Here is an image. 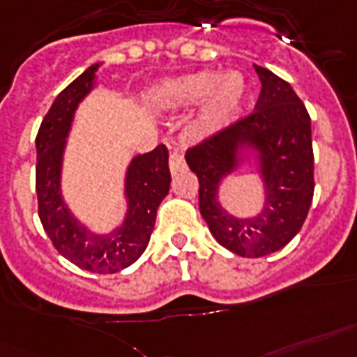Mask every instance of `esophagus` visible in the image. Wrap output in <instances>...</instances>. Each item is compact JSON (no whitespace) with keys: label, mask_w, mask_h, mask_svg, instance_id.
<instances>
[{"label":"esophagus","mask_w":357,"mask_h":357,"mask_svg":"<svg viewBox=\"0 0 357 357\" xmlns=\"http://www.w3.org/2000/svg\"><path fill=\"white\" fill-rule=\"evenodd\" d=\"M186 167V160H184V154L178 153V151H173L169 154V169L173 175H176L178 171H182Z\"/></svg>","instance_id":"34e87169"}]
</instances>
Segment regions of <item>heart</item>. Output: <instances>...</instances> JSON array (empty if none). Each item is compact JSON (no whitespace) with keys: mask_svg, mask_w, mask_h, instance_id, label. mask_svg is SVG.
<instances>
[{"mask_svg":"<svg viewBox=\"0 0 357 357\" xmlns=\"http://www.w3.org/2000/svg\"><path fill=\"white\" fill-rule=\"evenodd\" d=\"M248 84L240 73L199 70L162 79L149 91V102L158 112H178L203 102L192 124L195 139H208L234 123L244 107Z\"/></svg>","mask_w":357,"mask_h":357,"instance_id":"heart-1","label":"heart"}]
</instances>
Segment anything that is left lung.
Wrapping results in <instances>:
<instances>
[{
	"label": "left lung",
	"instance_id": "obj_1",
	"mask_svg": "<svg viewBox=\"0 0 357 357\" xmlns=\"http://www.w3.org/2000/svg\"><path fill=\"white\" fill-rule=\"evenodd\" d=\"M261 95L255 112L186 153L199 178V210L214 238L240 257H264L289 244L313 201L311 119L291 85L255 65ZM250 161L263 182L265 203L238 218L219 203L222 181Z\"/></svg>",
	"mask_w": 357,
	"mask_h": 357
}]
</instances>
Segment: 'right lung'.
Wrapping results in <instances>:
<instances>
[{
  "label": "right lung",
  "mask_w": 357,
  "mask_h": 357,
  "mask_svg": "<svg viewBox=\"0 0 357 357\" xmlns=\"http://www.w3.org/2000/svg\"><path fill=\"white\" fill-rule=\"evenodd\" d=\"M100 65H91L61 91L40 123L35 139L38 218L55 250L73 264L87 272L115 273L134 264L151 240L156 210L169 192V153L165 145H158L151 153L132 158L124 176L126 214L119 227L95 233L74 216L61 190L66 137L79 102L95 89Z\"/></svg>",
  "instance_id": "add662e5"
}]
</instances>
